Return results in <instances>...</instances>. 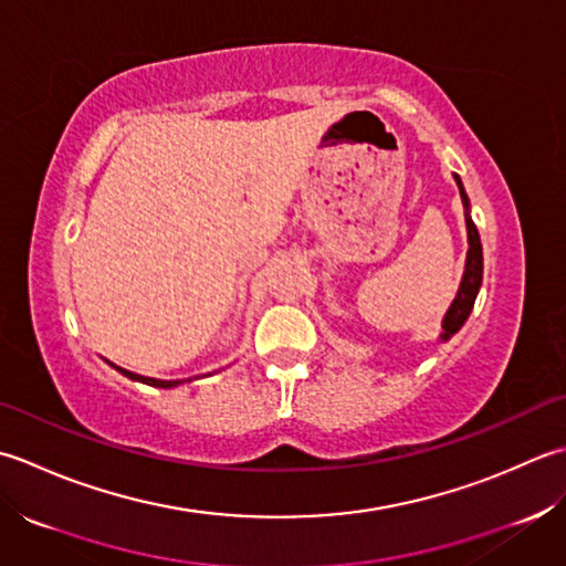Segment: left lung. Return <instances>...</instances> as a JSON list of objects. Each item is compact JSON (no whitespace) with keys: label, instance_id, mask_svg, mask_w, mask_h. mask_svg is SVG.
Returning a JSON list of instances; mask_svg holds the SVG:
<instances>
[{"label":"left lung","instance_id":"1","mask_svg":"<svg viewBox=\"0 0 566 566\" xmlns=\"http://www.w3.org/2000/svg\"><path fill=\"white\" fill-rule=\"evenodd\" d=\"M457 178V186H459V195H461V202L469 210V198L464 188H461V180ZM467 232H469V253H467V271H464V279H461L459 285V293L454 297L452 307L447 310L444 322H442V339H449L452 334H457L464 325L467 317L471 315V310H474V300L479 295V287H481V279H483V253H481V239H479V229L476 224L471 222V217L467 212Z\"/></svg>","mask_w":566,"mask_h":566}]
</instances>
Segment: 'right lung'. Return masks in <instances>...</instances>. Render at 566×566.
I'll use <instances>...</instances> for the list:
<instances>
[{
  "mask_svg": "<svg viewBox=\"0 0 566 566\" xmlns=\"http://www.w3.org/2000/svg\"><path fill=\"white\" fill-rule=\"evenodd\" d=\"M117 371H122L126 378H132V380H138V384H146V386H154V388H172V386H178V384H182V380H158V378H148V376H138V374H132V371H126V368H119L117 366Z\"/></svg>",
  "mask_w": 566,
  "mask_h": 566,
  "instance_id": "right-lung-1",
  "label": "right lung"
}]
</instances>
